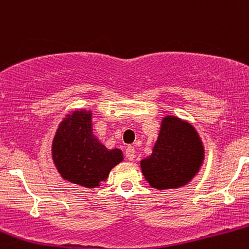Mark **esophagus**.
<instances>
[{
	"mask_svg": "<svg viewBox=\"0 0 249 249\" xmlns=\"http://www.w3.org/2000/svg\"><path fill=\"white\" fill-rule=\"evenodd\" d=\"M125 156H126V158L128 160H133L134 157H136V151H134V147L131 146V145H128L126 147V150H125Z\"/></svg>",
	"mask_w": 249,
	"mask_h": 249,
	"instance_id": "34e87169",
	"label": "esophagus"
}]
</instances>
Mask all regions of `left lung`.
<instances>
[{
	"label": "left lung",
	"instance_id": "left-lung-1",
	"mask_svg": "<svg viewBox=\"0 0 249 249\" xmlns=\"http://www.w3.org/2000/svg\"><path fill=\"white\" fill-rule=\"evenodd\" d=\"M204 159V145L196 128L178 117L166 116L152 154L141 161L142 173L156 190L179 188L196 177Z\"/></svg>",
	"mask_w": 249,
	"mask_h": 249
}]
</instances>
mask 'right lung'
Instances as JSON below:
<instances>
[{
    "label": "right lung",
    "instance_id": "right-lung-1",
    "mask_svg": "<svg viewBox=\"0 0 249 249\" xmlns=\"http://www.w3.org/2000/svg\"><path fill=\"white\" fill-rule=\"evenodd\" d=\"M53 164L64 180L83 187H98L124 157L108 150L92 131V113L73 111L61 122L51 146Z\"/></svg>",
    "mask_w": 249,
    "mask_h": 249
}]
</instances>
